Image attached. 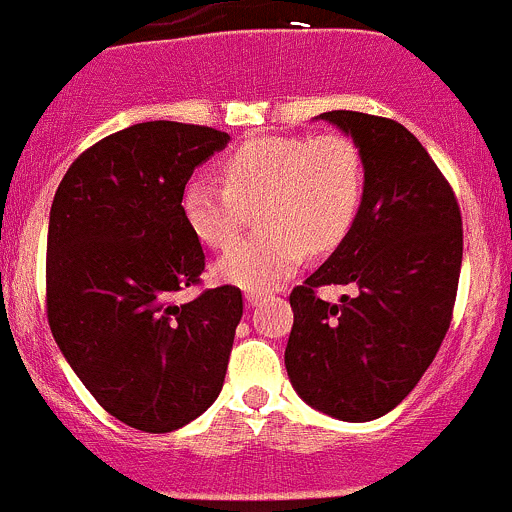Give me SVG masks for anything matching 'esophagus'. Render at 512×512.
Returning <instances> with one entry per match:
<instances>
[{
  "label": "esophagus",
  "instance_id": "1",
  "mask_svg": "<svg viewBox=\"0 0 512 512\" xmlns=\"http://www.w3.org/2000/svg\"><path fill=\"white\" fill-rule=\"evenodd\" d=\"M265 294H260V292H247L245 294V304L247 307H257V304H262L265 302Z\"/></svg>",
  "mask_w": 512,
  "mask_h": 512
}]
</instances>
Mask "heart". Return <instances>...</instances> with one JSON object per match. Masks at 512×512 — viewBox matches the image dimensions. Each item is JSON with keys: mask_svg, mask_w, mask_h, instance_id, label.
Here are the masks:
<instances>
[{"mask_svg": "<svg viewBox=\"0 0 512 512\" xmlns=\"http://www.w3.org/2000/svg\"><path fill=\"white\" fill-rule=\"evenodd\" d=\"M220 178L223 185L190 178L180 210L198 240L225 247L239 231L241 208L261 203L256 217L266 230L215 262L220 282L247 292L280 287L307 250H334L359 218L366 190L364 158L342 133L252 138L220 163Z\"/></svg>", "mask_w": 512, "mask_h": 512, "instance_id": "b5f03b06", "label": "heart"}]
</instances>
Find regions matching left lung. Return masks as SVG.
<instances>
[{
  "label": "left lung",
  "instance_id": "1",
  "mask_svg": "<svg viewBox=\"0 0 512 512\" xmlns=\"http://www.w3.org/2000/svg\"><path fill=\"white\" fill-rule=\"evenodd\" d=\"M366 170L359 218L329 260L294 287L285 366L294 391L339 421H374L401 404L451 327L463 260L458 200L411 131L391 118L329 111ZM324 284H354L329 305Z\"/></svg>",
  "mask_w": 512,
  "mask_h": 512
}]
</instances>
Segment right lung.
Segmentation results:
<instances>
[{
    "mask_svg": "<svg viewBox=\"0 0 512 512\" xmlns=\"http://www.w3.org/2000/svg\"><path fill=\"white\" fill-rule=\"evenodd\" d=\"M230 136L146 121L81 153L54 195L46 240V317L91 396L126 426L168 433L223 389L242 292L193 302L205 252L180 210L193 170Z\"/></svg>",
    "mask_w": 512,
    "mask_h": 512,
    "instance_id": "right-lung-1",
    "label": "right lung"
}]
</instances>
